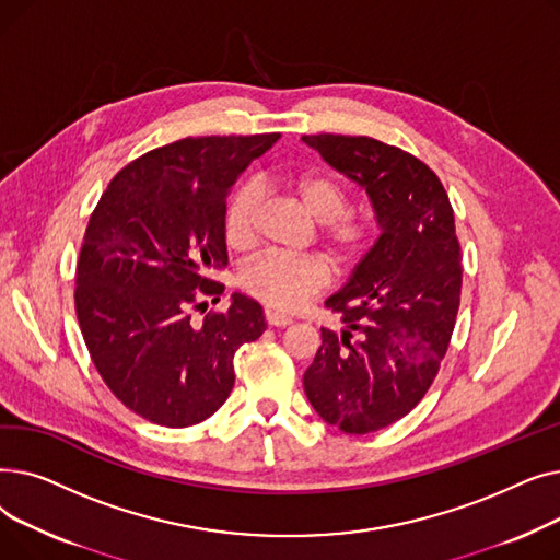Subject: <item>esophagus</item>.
<instances>
[{"instance_id":"1","label":"esophagus","mask_w":560,"mask_h":560,"mask_svg":"<svg viewBox=\"0 0 560 560\" xmlns=\"http://www.w3.org/2000/svg\"><path fill=\"white\" fill-rule=\"evenodd\" d=\"M265 319H268L270 327H288L290 322H292L288 315L277 313V311H268V313H265Z\"/></svg>"}]
</instances>
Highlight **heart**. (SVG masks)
Wrapping results in <instances>:
<instances>
[{
    "label": "heart",
    "instance_id": "1",
    "mask_svg": "<svg viewBox=\"0 0 560 560\" xmlns=\"http://www.w3.org/2000/svg\"><path fill=\"white\" fill-rule=\"evenodd\" d=\"M295 195L308 215L322 224V238L338 260H354L370 243L372 226L349 211L347 188L329 174H302L295 182ZM258 192L243 186L229 199L224 211V238L231 247L245 249L256 235ZM329 283L327 262L317 256L262 254L243 270V285L256 300L272 308L290 311L306 302Z\"/></svg>",
    "mask_w": 560,
    "mask_h": 560
}]
</instances>
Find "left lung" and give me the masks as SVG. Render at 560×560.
I'll return each mask as SVG.
<instances>
[{
  "label": "left lung",
  "instance_id": "8db88e82",
  "mask_svg": "<svg viewBox=\"0 0 560 560\" xmlns=\"http://www.w3.org/2000/svg\"><path fill=\"white\" fill-rule=\"evenodd\" d=\"M302 140L368 192L381 231L325 302L345 329H322L304 372L315 413L363 435L410 413L445 357L463 281L454 211L435 172L399 147L368 136Z\"/></svg>",
  "mask_w": 560,
  "mask_h": 560
}]
</instances>
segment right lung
Masks as SVG:
<instances>
[{
  "label": "right lung",
  "instance_id": "1",
  "mask_svg": "<svg viewBox=\"0 0 560 560\" xmlns=\"http://www.w3.org/2000/svg\"><path fill=\"white\" fill-rule=\"evenodd\" d=\"M279 138L159 147L115 174L88 222L74 290L81 334L104 384L144 420L182 429L211 418L233 390L235 351L265 331L260 304L241 292L201 322L190 308L197 288L220 302L224 288L206 275L229 262L226 197Z\"/></svg>",
  "mask_w": 560,
  "mask_h": 560
}]
</instances>
